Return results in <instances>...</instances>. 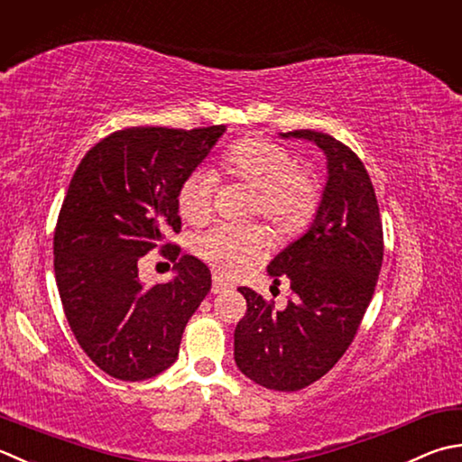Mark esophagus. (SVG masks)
Segmentation results:
<instances>
[{"label":"esophagus","instance_id":"esophagus-1","mask_svg":"<svg viewBox=\"0 0 462 462\" xmlns=\"http://www.w3.org/2000/svg\"><path fill=\"white\" fill-rule=\"evenodd\" d=\"M230 288H232V284L226 282V280H224L222 276H218V274L212 276V292H214V294L226 292V291H230Z\"/></svg>","mask_w":462,"mask_h":462}]
</instances>
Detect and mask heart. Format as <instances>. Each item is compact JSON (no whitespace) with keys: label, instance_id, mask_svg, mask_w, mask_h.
<instances>
[{"label":"heart","instance_id":"heart-1","mask_svg":"<svg viewBox=\"0 0 462 462\" xmlns=\"http://www.w3.org/2000/svg\"><path fill=\"white\" fill-rule=\"evenodd\" d=\"M222 168L234 180L256 189L254 210L282 234L304 230L320 202V186L298 168L286 148L264 140L240 142L224 152ZM216 174L194 168L178 188V210L188 222H204L212 212ZM268 236L258 224H216L194 240L198 258L214 270L236 276L266 254Z\"/></svg>","mask_w":462,"mask_h":462}]
</instances>
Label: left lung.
<instances>
[{
  "label": "left lung",
  "mask_w": 462,
  "mask_h": 462,
  "mask_svg": "<svg viewBox=\"0 0 462 462\" xmlns=\"http://www.w3.org/2000/svg\"><path fill=\"white\" fill-rule=\"evenodd\" d=\"M280 138L309 140L324 152L327 186L309 230L268 264L274 284L291 282L284 309L238 288L248 310L234 330V360L256 384L292 393L327 374L350 346L373 300L384 244L374 188L356 153L314 130Z\"/></svg>",
  "instance_id": "8db88e82"
}]
</instances>
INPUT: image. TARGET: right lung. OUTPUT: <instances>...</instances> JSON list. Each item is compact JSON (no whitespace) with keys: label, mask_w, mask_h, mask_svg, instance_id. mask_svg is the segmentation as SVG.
I'll return each mask as SVG.
<instances>
[{"label":"right lung","mask_w":462,"mask_h":462,"mask_svg":"<svg viewBox=\"0 0 462 462\" xmlns=\"http://www.w3.org/2000/svg\"><path fill=\"white\" fill-rule=\"evenodd\" d=\"M226 125L125 128L97 142L74 171L53 234V270L78 345L106 374L146 381L176 363L189 316L210 292L202 260L166 244L180 232L178 188ZM176 261L166 285L143 287L150 249Z\"/></svg>","instance_id":"add662e5"}]
</instances>
